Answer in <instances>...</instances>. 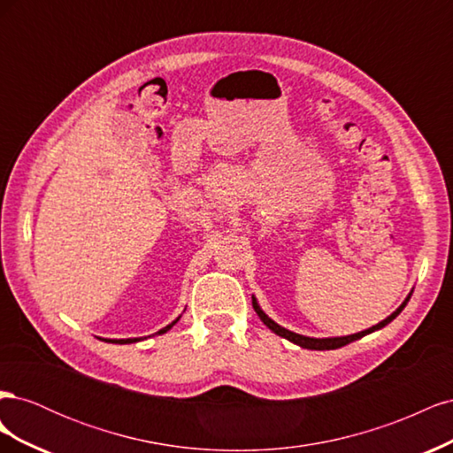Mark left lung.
I'll return each mask as SVG.
<instances>
[{"instance_id": "1", "label": "left lung", "mask_w": 453, "mask_h": 453, "mask_svg": "<svg viewBox=\"0 0 453 453\" xmlns=\"http://www.w3.org/2000/svg\"><path fill=\"white\" fill-rule=\"evenodd\" d=\"M410 296L412 295H408L406 296V300L404 303L396 308L388 319H383V321H380L378 325H374V326H370V328H366V331H361V333H357V334H349V336H338V338H310V336H303V334H296V333H291V331H287V328H283V326H280L276 321H272L268 315L260 310V306L257 304V300H255V296H253V308H255V311H257V315L260 318V321H263L272 333H276L278 336H281V338H287L289 342H293V344H296V346H300V348H306V349H336V348H342V346H346V344H349V342H355V340H359V338H363V336H366V334H370V333H374V331H378V328H381V326H386L388 323H391L396 315H399L403 310H404V306L408 304V300H410Z\"/></svg>"}]
</instances>
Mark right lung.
Segmentation results:
<instances>
[{
    "instance_id": "1",
    "label": "right lung",
    "mask_w": 453,
    "mask_h": 453,
    "mask_svg": "<svg viewBox=\"0 0 453 453\" xmlns=\"http://www.w3.org/2000/svg\"><path fill=\"white\" fill-rule=\"evenodd\" d=\"M177 321H180V318H177L173 323H170L168 326L160 328V331H158L157 334H164V333H166V331H170V328H172V326H173ZM105 342H115V344H132V342H138V338H127V340H105Z\"/></svg>"
}]
</instances>
